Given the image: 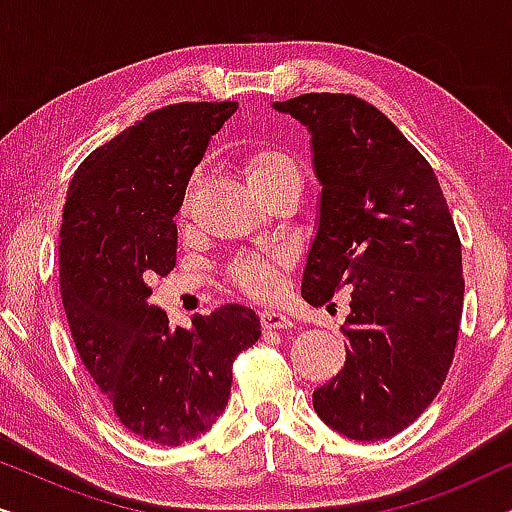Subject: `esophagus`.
<instances>
[{
    "label": "esophagus",
    "mask_w": 512,
    "mask_h": 512,
    "mask_svg": "<svg viewBox=\"0 0 512 512\" xmlns=\"http://www.w3.org/2000/svg\"><path fill=\"white\" fill-rule=\"evenodd\" d=\"M258 317H261V326L268 328V331H272V328L293 326V319L289 317V314H284L279 310H261V312H258Z\"/></svg>",
    "instance_id": "esophagus-1"
}]
</instances>
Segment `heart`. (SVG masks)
<instances>
[{
    "mask_svg": "<svg viewBox=\"0 0 512 512\" xmlns=\"http://www.w3.org/2000/svg\"><path fill=\"white\" fill-rule=\"evenodd\" d=\"M242 172L244 179L251 188V193L263 195L270 188H275L277 184L289 179H298V165L289 153L279 151V149H251L249 153H244L242 158ZM200 188V177L195 174L191 181L186 184L184 191V200H181V209L188 212L191 209V202L195 198ZM293 261L291 251L284 247L263 251V254H247L235 258L228 268V277L237 289L247 293L251 298H270L272 293L277 291L279 286V275H282L284 268H289Z\"/></svg>",
    "mask_w": 512,
    "mask_h": 512,
    "instance_id": "b5f03b06",
    "label": "heart"
}]
</instances>
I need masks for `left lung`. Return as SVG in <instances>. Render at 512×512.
Listing matches in <instances>:
<instances>
[{"label":"left lung","instance_id":"1","mask_svg":"<svg viewBox=\"0 0 512 512\" xmlns=\"http://www.w3.org/2000/svg\"><path fill=\"white\" fill-rule=\"evenodd\" d=\"M312 135L319 226L303 298L352 291L345 368L314 389L317 415L352 440L396 436L429 408L457 347L461 242L438 177L403 132L356 95L272 104Z\"/></svg>","mask_w":512,"mask_h":512}]
</instances>
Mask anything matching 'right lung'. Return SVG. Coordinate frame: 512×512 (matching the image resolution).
Instances as JSON below:
<instances>
[{"mask_svg":"<svg viewBox=\"0 0 512 512\" xmlns=\"http://www.w3.org/2000/svg\"><path fill=\"white\" fill-rule=\"evenodd\" d=\"M237 102L156 109L83 160L60 226V293L74 345L123 426L177 447L212 429L226 408L237 354L261 319L223 305L193 328H172L149 305L151 275L177 263V223L193 167Z\"/></svg>","mask_w":512,"mask_h":512,"instance_id":"1","label":"right lung"}]
</instances>
